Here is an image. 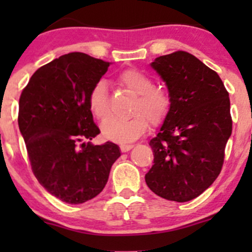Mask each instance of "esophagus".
<instances>
[{
	"instance_id": "esophagus-1",
	"label": "esophagus",
	"mask_w": 252,
	"mask_h": 252,
	"mask_svg": "<svg viewBox=\"0 0 252 252\" xmlns=\"http://www.w3.org/2000/svg\"><path fill=\"white\" fill-rule=\"evenodd\" d=\"M133 149V145H121V151L122 152H128L129 150Z\"/></svg>"
}]
</instances>
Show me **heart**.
I'll return each instance as SVG.
<instances>
[{
    "mask_svg": "<svg viewBox=\"0 0 252 252\" xmlns=\"http://www.w3.org/2000/svg\"><path fill=\"white\" fill-rule=\"evenodd\" d=\"M119 80L138 95L131 110L134 116L126 119H108L101 126V133L107 140L126 144L144 135L149 128V121L157 126L166 119L171 110V97L166 91L155 89L152 79L140 70H124L119 75ZM89 106L94 116L100 121L110 117V101L105 80H98L91 89Z\"/></svg>",
    "mask_w": 252,
    "mask_h": 252,
    "instance_id": "obj_1",
    "label": "heart"
}]
</instances>
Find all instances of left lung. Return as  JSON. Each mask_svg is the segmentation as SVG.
Segmentation results:
<instances>
[{"instance_id":"obj_1","label":"left lung","mask_w":252,"mask_h":252,"mask_svg":"<svg viewBox=\"0 0 252 252\" xmlns=\"http://www.w3.org/2000/svg\"><path fill=\"white\" fill-rule=\"evenodd\" d=\"M151 67L166 83L171 110L149 142L154 164L145 182L163 199L187 202L220 173L232 135L229 94L215 70L184 51L159 56Z\"/></svg>"}]
</instances>
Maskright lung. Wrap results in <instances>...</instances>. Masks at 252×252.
Here are the masks:
<instances>
[{
  "instance_id": "obj_1",
  "label": "right lung",
  "mask_w": 252,
  "mask_h": 252,
  "mask_svg": "<svg viewBox=\"0 0 252 252\" xmlns=\"http://www.w3.org/2000/svg\"><path fill=\"white\" fill-rule=\"evenodd\" d=\"M110 62L72 52L42 65L19 98L18 126L32 169L51 195L67 204H84L107 184L121 156L113 142L93 145L100 134L89 106L91 89Z\"/></svg>"
}]
</instances>
